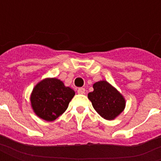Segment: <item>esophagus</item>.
Wrapping results in <instances>:
<instances>
[{
    "label": "esophagus",
    "mask_w": 161,
    "mask_h": 161,
    "mask_svg": "<svg viewBox=\"0 0 161 161\" xmlns=\"http://www.w3.org/2000/svg\"><path fill=\"white\" fill-rule=\"evenodd\" d=\"M77 93H78V94H84V93H85V89H84V88H78Z\"/></svg>",
    "instance_id": "1"
}]
</instances>
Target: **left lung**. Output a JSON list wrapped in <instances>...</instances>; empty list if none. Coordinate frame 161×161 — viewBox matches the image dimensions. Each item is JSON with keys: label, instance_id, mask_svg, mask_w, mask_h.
<instances>
[{"label": "left lung", "instance_id": "8db88e82", "mask_svg": "<svg viewBox=\"0 0 161 161\" xmlns=\"http://www.w3.org/2000/svg\"><path fill=\"white\" fill-rule=\"evenodd\" d=\"M94 91L88 94L95 110L106 120H113L123 111L125 99L107 81L93 84Z\"/></svg>", "mask_w": 161, "mask_h": 161}]
</instances>
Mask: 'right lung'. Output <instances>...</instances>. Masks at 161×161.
I'll use <instances>...</instances> for the list:
<instances>
[{"label":"right lung","mask_w":161,"mask_h":161,"mask_svg":"<svg viewBox=\"0 0 161 161\" xmlns=\"http://www.w3.org/2000/svg\"><path fill=\"white\" fill-rule=\"evenodd\" d=\"M75 91L65 87L57 78H46L34 87L31 95V104L39 117L46 121L56 120L68 108Z\"/></svg>","instance_id":"right-lung-1"}]
</instances>
